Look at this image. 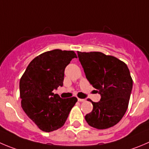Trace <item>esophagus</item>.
I'll return each instance as SVG.
<instances>
[{"mask_svg":"<svg viewBox=\"0 0 149 149\" xmlns=\"http://www.w3.org/2000/svg\"><path fill=\"white\" fill-rule=\"evenodd\" d=\"M77 100H78V102H85L86 101V100H84V99H77Z\"/></svg>","mask_w":149,"mask_h":149,"instance_id":"1","label":"esophagus"}]
</instances>
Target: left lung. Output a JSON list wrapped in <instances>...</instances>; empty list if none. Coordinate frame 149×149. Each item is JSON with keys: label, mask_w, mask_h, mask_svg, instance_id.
Wrapping results in <instances>:
<instances>
[{"label": "left lung", "mask_w": 149, "mask_h": 149, "mask_svg": "<svg viewBox=\"0 0 149 149\" xmlns=\"http://www.w3.org/2000/svg\"><path fill=\"white\" fill-rule=\"evenodd\" d=\"M79 61L89 83L101 96L93 110L85 116L91 127L104 130L118 124L127 110L132 79L127 64L100 52H77Z\"/></svg>", "instance_id": "left-lung-1"}]
</instances>
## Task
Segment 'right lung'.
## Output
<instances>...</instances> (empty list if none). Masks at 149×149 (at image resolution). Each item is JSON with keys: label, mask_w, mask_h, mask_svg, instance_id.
Here are the masks:
<instances>
[{"label": "right lung", "mask_w": 149, "mask_h": 149, "mask_svg": "<svg viewBox=\"0 0 149 149\" xmlns=\"http://www.w3.org/2000/svg\"><path fill=\"white\" fill-rule=\"evenodd\" d=\"M74 58H77L74 51L45 52L28 64L21 77V106L42 131L49 132L63 127L77 102L76 97L62 99L52 92L63 86L65 68Z\"/></svg>", "instance_id": "1"}]
</instances>
